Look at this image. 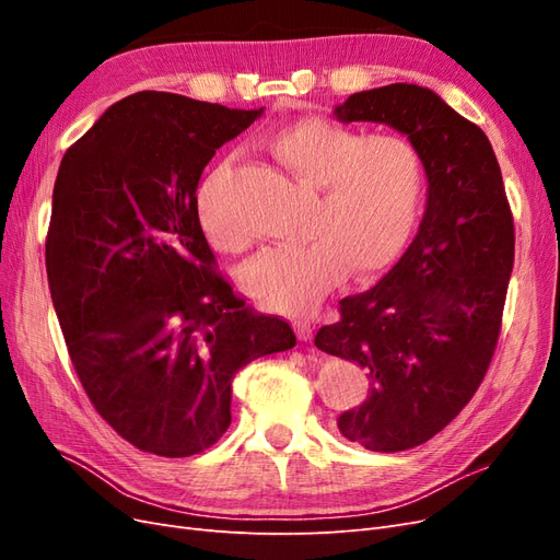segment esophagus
I'll list each match as a JSON object with an SVG mask.
<instances>
[{
  "mask_svg": "<svg viewBox=\"0 0 560 560\" xmlns=\"http://www.w3.org/2000/svg\"><path fill=\"white\" fill-rule=\"evenodd\" d=\"M313 325L311 322H306V319H299V322H294V331H296V336H299V341H311L313 338Z\"/></svg>",
  "mask_w": 560,
  "mask_h": 560,
  "instance_id": "1",
  "label": "esophagus"
}]
</instances>
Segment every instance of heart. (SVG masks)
<instances>
[{
    "instance_id": "heart-1",
    "label": "heart",
    "mask_w": 560,
    "mask_h": 560,
    "mask_svg": "<svg viewBox=\"0 0 560 560\" xmlns=\"http://www.w3.org/2000/svg\"><path fill=\"white\" fill-rule=\"evenodd\" d=\"M266 147L317 198L303 226L308 241L264 249L243 266L241 284L264 308L303 317L348 270L364 278L397 257L420 210L425 163L401 135H364L325 118L284 126ZM226 177L222 163L202 182L198 222L214 247L235 252L247 231L224 200Z\"/></svg>"
}]
</instances>
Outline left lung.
Instances as JSON below:
<instances>
[{
    "instance_id": "obj_1",
    "label": "left lung",
    "mask_w": 560,
    "mask_h": 560,
    "mask_svg": "<svg viewBox=\"0 0 560 560\" xmlns=\"http://www.w3.org/2000/svg\"><path fill=\"white\" fill-rule=\"evenodd\" d=\"M334 116L395 128L425 163L413 243L315 336L319 350L358 362L371 381L366 399L338 416V432L397 453L442 432L481 385L514 268V219L486 132L434 91L389 83L350 95Z\"/></svg>"
}]
</instances>
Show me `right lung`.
I'll return each instance as SVG.
<instances>
[{"mask_svg": "<svg viewBox=\"0 0 560 560\" xmlns=\"http://www.w3.org/2000/svg\"><path fill=\"white\" fill-rule=\"evenodd\" d=\"M264 114L177 93L114 103L62 156L46 238L54 308L95 411L140 451L186 457L231 425L238 371L296 346L217 276L196 189Z\"/></svg>", "mask_w": 560, "mask_h": 560, "instance_id": "add662e5", "label": "right lung"}]
</instances>
